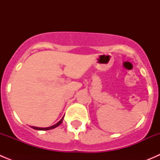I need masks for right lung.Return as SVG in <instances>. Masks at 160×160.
Instances as JSON below:
<instances>
[{
	"mask_svg": "<svg viewBox=\"0 0 160 160\" xmlns=\"http://www.w3.org/2000/svg\"><path fill=\"white\" fill-rule=\"evenodd\" d=\"M62 120H63V118H62L61 119V120L59 121V122H57L56 125H52V126H51V127H48V128H38V127H34V126H32V128H34V129H35V130H49V129H52V128H56V127L59 126V125H60V124L62 122Z\"/></svg>",
	"mask_w": 160,
	"mask_h": 160,
	"instance_id": "1",
	"label": "right lung"
}]
</instances>
